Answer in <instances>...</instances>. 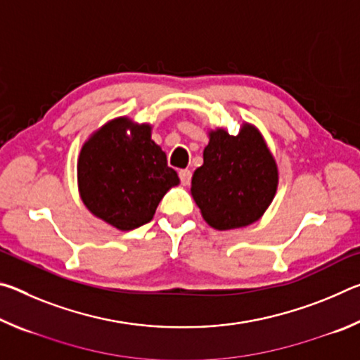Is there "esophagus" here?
Here are the masks:
<instances>
[{
	"mask_svg": "<svg viewBox=\"0 0 360 360\" xmlns=\"http://www.w3.org/2000/svg\"><path fill=\"white\" fill-rule=\"evenodd\" d=\"M179 178H181L182 184L188 186V184H191V181H192V172H191V169H181Z\"/></svg>",
	"mask_w": 360,
	"mask_h": 360,
	"instance_id": "esophagus-1",
	"label": "esophagus"
}]
</instances>
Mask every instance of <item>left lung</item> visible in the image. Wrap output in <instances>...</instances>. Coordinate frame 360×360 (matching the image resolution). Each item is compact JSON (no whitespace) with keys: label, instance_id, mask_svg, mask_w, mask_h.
<instances>
[{"label":"left lung","instance_id":"8db88e82","mask_svg":"<svg viewBox=\"0 0 360 360\" xmlns=\"http://www.w3.org/2000/svg\"><path fill=\"white\" fill-rule=\"evenodd\" d=\"M276 186V163L264 138L245 125L236 136L225 130L211 131L191 191L205 221L217 230H230L257 221L275 197Z\"/></svg>","mask_w":360,"mask_h":360}]
</instances>
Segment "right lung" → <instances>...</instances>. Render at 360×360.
Segmentation results:
<instances>
[{"label":"right lung","instance_id":"1","mask_svg":"<svg viewBox=\"0 0 360 360\" xmlns=\"http://www.w3.org/2000/svg\"><path fill=\"white\" fill-rule=\"evenodd\" d=\"M77 178L85 206L119 230L150 222L163 195L179 182L165 152L150 139V127L129 119L109 122L84 144Z\"/></svg>","mask_w":360,"mask_h":360}]
</instances>
